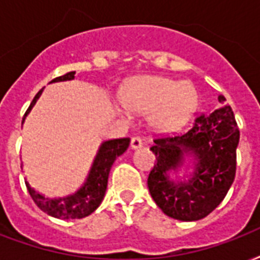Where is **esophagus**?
<instances>
[{"label":"esophagus","mask_w":260,"mask_h":260,"mask_svg":"<svg viewBox=\"0 0 260 260\" xmlns=\"http://www.w3.org/2000/svg\"><path fill=\"white\" fill-rule=\"evenodd\" d=\"M142 144H143V142H142V139L139 138V136H135V138H132V140H131V147L132 148H140L142 147Z\"/></svg>","instance_id":"esophagus-1"}]
</instances>
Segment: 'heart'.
Listing matches in <instances>:
<instances>
[{"mask_svg": "<svg viewBox=\"0 0 260 260\" xmlns=\"http://www.w3.org/2000/svg\"><path fill=\"white\" fill-rule=\"evenodd\" d=\"M122 102L135 113L150 114L152 126L174 131L183 126L198 106L193 86L166 77L146 76L131 83L122 92Z\"/></svg>", "mask_w": 260, "mask_h": 260, "instance_id": "heart-1", "label": "heart"}]
</instances>
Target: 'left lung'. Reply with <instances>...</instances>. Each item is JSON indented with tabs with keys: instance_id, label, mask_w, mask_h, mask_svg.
Segmentation results:
<instances>
[{
	"instance_id": "1",
	"label": "left lung",
	"mask_w": 260,
	"mask_h": 260,
	"mask_svg": "<svg viewBox=\"0 0 260 260\" xmlns=\"http://www.w3.org/2000/svg\"><path fill=\"white\" fill-rule=\"evenodd\" d=\"M210 114L196 117L183 134L154 139L151 150L156 162L148 174L147 185L156 206L180 221H198L209 215L226 196L236 176V148L240 131L225 96ZM194 155V174L188 182L174 183L168 171L182 166L183 155Z\"/></svg>"
}]
</instances>
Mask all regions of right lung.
I'll return each instance as SVG.
<instances>
[{
    "instance_id": "1",
    "label": "right lung",
    "mask_w": 260,
    "mask_h": 260,
    "mask_svg": "<svg viewBox=\"0 0 260 260\" xmlns=\"http://www.w3.org/2000/svg\"><path fill=\"white\" fill-rule=\"evenodd\" d=\"M72 79H75V72H68L64 76L53 79L51 83L65 82V80H72ZM42 91L43 88L32 99V102L23 117V122L38 98L41 96ZM129 138H122L108 140L101 144L86 183L83 184V187L75 192L73 195L59 198V199H49L29 187V184L25 181L27 189H28L32 201L35 202V205L46 214L54 218H59V219H76V218L79 219V218H84L90 215L91 213H94L101 205V202L104 201L105 192L108 187L109 172L112 169L113 162L116 161L117 156H120L126 151V148L129 147Z\"/></svg>"
}]
</instances>
